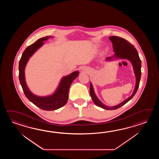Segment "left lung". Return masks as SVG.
<instances>
[{"label":"left lung","mask_w":159,"mask_h":159,"mask_svg":"<svg viewBox=\"0 0 159 159\" xmlns=\"http://www.w3.org/2000/svg\"><path fill=\"white\" fill-rule=\"evenodd\" d=\"M110 40L111 41L112 43V48L113 51L114 52V54L111 57H108L106 58L105 60L106 61H111L112 60H116V59H125L128 60L131 63L134 71L135 75V88L133 91L132 95L127 98L125 100L121 102L118 105L113 106H108L105 105L102 102L97 96L95 93L94 90L93 86L91 82H90V94L91 95V98L93 101L94 102L95 105L98 107L104 108L108 110H113L120 108L123 105H125L129 101H130L133 97L135 95L136 91L138 89L139 83L141 78V65L142 62L139 56L138 53L135 49L134 45L130 44L129 41L125 40V39L121 38V37H117V36H110L109 37Z\"/></svg>","instance_id":"1"}]
</instances>
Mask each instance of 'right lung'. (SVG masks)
<instances>
[{
    "label": "right lung",
    "instance_id": "right-lung-1",
    "mask_svg": "<svg viewBox=\"0 0 159 159\" xmlns=\"http://www.w3.org/2000/svg\"><path fill=\"white\" fill-rule=\"evenodd\" d=\"M53 36H46L41 38L34 43L28 46L21 56L19 64V78L24 94L30 101L37 107L46 111L56 110L64 106L68 101V94L71 83L79 75V71L76 70L71 74L62 77L57 88L52 94L46 96H39L32 93L27 86L25 69L30 58L43 45L45 41H47Z\"/></svg>",
    "mask_w": 159,
    "mask_h": 159
}]
</instances>
